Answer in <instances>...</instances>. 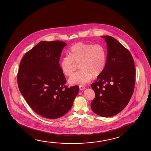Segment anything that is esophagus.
<instances>
[{
	"label": "esophagus",
	"instance_id": "esophagus-1",
	"mask_svg": "<svg viewBox=\"0 0 151 151\" xmlns=\"http://www.w3.org/2000/svg\"><path fill=\"white\" fill-rule=\"evenodd\" d=\"M79 89H80L81 91H82V90H84V89H85V87L84 86H79Z\"/></svg>",
	"mask_w": 151,
	"mask_h": 151
}]
</instances>
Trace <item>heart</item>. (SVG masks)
Returning a JSON list of instances; mask_svg holds the SVG:
<instances>
[{"label":"heart","instance_id":"heart-1","mask_svg":"<svg viewBox=\"0 0 151 151\" xmlns=\"http://www.w3.org/2000/svg\"><path fill=\"white\" fill-rule=\"evenodd\" d=\"M106 63V52L101 44L92 45L79 42L74 45L60 62L63 74L69 76L74 72L76 64H79V72L70 77V84L84 85L88 83L93 76L102 74Z\"/></svg>","mask_w":151,"mask_h":151}]
</instances>
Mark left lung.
I'll list each match as a JSON object with an SVG mask.
<instances>
[{
	"instance_id": "obj_1",
	"label": "left lung",
	"mask_w": 151,
	"mask_h": 151,
	"mask_svg": "<svg viewBox=\"0 0 151 151\" xmlns=\"http://www.w3.org/2000/svg\"><path fill=\"white\" fill-rule=\"evenodd\" d=\"M107 48L104 71L91 84L95 97L91 109L105 117L114 116L123 110L133 93L136 70L133 57L128 50L110 36H101Z\"/></svg>"
}]
</instances>
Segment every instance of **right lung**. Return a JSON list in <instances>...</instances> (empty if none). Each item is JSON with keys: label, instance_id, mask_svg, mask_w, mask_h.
<instances>
[{"label": "right lung", "instance_id": "1", "mask_svg": "<svg viewBox=\"0 0 151 151\" xmlns=\"http://www.w3.org/2000/svg\"><path fill=\"white\" fill-rule=\"evenodd\" d=\"M60 40L40 42L22 57L17 74L18 88L34 111L45 118L56 119L71 109L79 91L68 87L60 66L63 49Z\"/></svg>", "mask_w": 151, "mask_h": 151}]
</instances>
